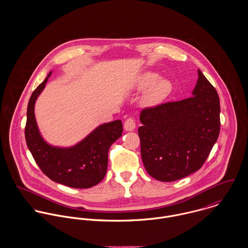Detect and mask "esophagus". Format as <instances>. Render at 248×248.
I'll return each mask as SVG.
<instances>
[{"instance_id": "1", "label": "esophagus", "mask_w": 248, "mask_h": 248, "mask_svg": "<svg viewBox=\"0 0 248 248\" xmlns=\"http://www.w3.org/2000/svg\"><path fill=\"white\" fill-rule=\"evenodd\" d=\"M136 126H137L136 120L133 117L127 118L125 123H124V128H125L126 131H134L136 129Z\"/></svg>"}]
</instances>
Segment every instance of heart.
Returning <instances> with one entry per match:
<instances>
[{"instance_id": "heart-1", "label": "heart", "mask_w": 248, "mask_h": 248, "mask_svg": "<svg viewBox=\"0 0 248 248\" xmlns=\"http://www.w3.org/2000/svg\"><path fill=\"white\" fill-rule=\"evenodd\" d=\"M159 79V76L154 72H146L142 75L139 87L140 89L152 86L145 95L149 103H156L167 97L172 91V84L167 79Z\"/></svg>"}]
</instances>
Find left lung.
<instances>
[{"mask_svg":"<svg viewBox=\"0 0 248 248\" xmlns=\"http://www.w3.org/2000/svg\"><path fill=\"white\" fill-rule=\"evenodd\" d=\"M219 111L217 93L200 70L193 96L143 108L138 132L147 173L169 182L200 170L218 138Z\"/></svg>","mask_w":248,"mask_h":248,"instance_id":"left-lung-1","label":"left lung"}]
</instances>
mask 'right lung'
<instances>
[{
    "label": "right lung",
    "mask_w": 248,
    "mask_h": 248,
    "mask_svg": "<svg viewBox=\"0 0 248 248\" xmlns=\"http://www.w3.org/2000/svg\"><path fill=\"white\" fill-rule=\"evenodd\" d=\"M50 74L36 88L29 101L25 128L27 145L41 171L51 180L72 188L93 187L106 175L108 152L122 136V122L115 120L100 125L71 148L52 147L46 143L36 124L34 104Z\"/></svg>",
    "instance_id": "obj_1"
}]
</instances>
